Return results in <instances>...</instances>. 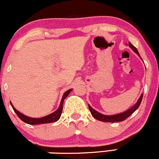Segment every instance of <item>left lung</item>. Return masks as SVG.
I'll return each instance as SVG.
<instances>
[{"label": "left lung", "instance_id": "8db88e82", "mask_svg": "<svg viewBox=\"0 0 159 159\" xmlns=\"http://www.w3.org/2000/svg\"><path fill=\"white\" fill-rule=\"evenodd\" d=\"M129 46L130 48H131L133 51H134L135 53L136 54H138V56L141 58V56L139 55L138 50L136 49V48L135 46H133V45L131 43H129ZM142 98H143V93L141 95L140 98H139L138 101H137L136 103L132 106L131 108H129V110L124 111V112L118 113V114L116 115H112V116H106L103 114H101V113H98V111H96V110H94L93 108L91 107V106L89 104V110L91 111V115L96 118V119L101 120V121H103V122H111V123H115V122H120V121H124V120L126 119L128 117H129L133 113L136 111L137 108L139 107L140 104L141 103Z\"/></svg>", "mask_w": 159, "mask_h": 159}]
</instances>
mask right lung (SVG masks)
Wrapping results in <instances>:
<instances>
[{"mask_svg":"<svg viewBox=\"0 0 159 159\" xmlns=\"http://www.w3.org/2000/svg\"><path fill=\"white\" fill-rule=\"evenodd\" d=\"M71 91H72V89H69V90H68L67 91H66L64 93H63V96L62 97V99H61L60 106H59L58 108L56 111H54L53 113H51V114H49L48 116H46L39 118H30V117H28V116H26L23 115V113L19 112L18 111L16 110V108L13 107V106L12 105L11 101H10V103H11V105L12 106V108H13V111H15V113L17 114L19 118H20V120H22L23 122L26 123V124H30V125H39V124H49V123L56 122L59 119V118H60L61 113H62L63 101H64V99L68 96V94L70 93V92Z\"/></svg>","mask_w":159,"mask_h":159,"instance_id":"obj_1","label":"right lung"}]
</instances>
